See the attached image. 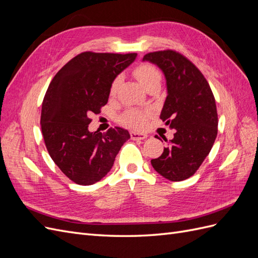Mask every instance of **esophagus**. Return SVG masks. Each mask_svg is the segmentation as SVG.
I'll return each instance as SVG.
<instances>
[{
  "label": "esophagus",
  "mask_w": 258,
  "mask_h": 258,
  "mask_svg": "<svg viewBox=\"0 0 258 258\" xmlns=\"http://www.w3.org/2000/svg\"><path fill=\"white\" fill-rule=\"evenodd\" d=\"M130 137L132 140H144L147 138V135L145 134H138V132H130Z\"/></svg>",
  "instance_id": "34e87169"
}]
</instances>
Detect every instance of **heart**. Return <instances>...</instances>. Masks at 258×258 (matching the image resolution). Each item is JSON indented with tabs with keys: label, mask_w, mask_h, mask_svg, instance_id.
Masks as SVG:
<instances>
[{
	"label": "heart",
	"mask_w": 258,
	"mask_h": 258,
	"mask_svg": "<svg viewBox=\"0 0 258 258\" xmlns=\"http://www.w3.org/2000/svg\"><path fill=\"white\" fill-rule=\"evenodd\" d=\"M134 75L143 87L146 89L148 86L155 82H160L161 74L159 70L150 64V63H141L134 69ZM120 83V77H116L111 85V95H115L117 88ZM150 111H141L138 108H130L126 111L121 116V122L130 128L141 129L145 126V123L150 117Z\"/></svg>",
	"instance_id": "heart-1"
}]
</instances>
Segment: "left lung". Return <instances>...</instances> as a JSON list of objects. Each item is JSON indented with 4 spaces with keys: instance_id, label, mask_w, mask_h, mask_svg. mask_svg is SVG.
Returning a JSON list of instances; mask_svg holds the SVG:
<instances>
[{
    "instance_id": "1",
    "label": "left lung",
    "mask_w": 258,
    "mask_h": 258,
    "mask_svg": "<svg viewBox=\"0 0 258 258\" xmlns=\"http://www.w3.org/2000/svg\"><path fill=\"white\" fill-rule=\"evenodd\" d=\"M143 61L165 74L168 95L160 118L175 130L161 156L151 163L169 181H183L195 174L214 144L218 124L215 99L205 76L183 54L155 51L146 53Z\"/></svg>"
}]
</instances>
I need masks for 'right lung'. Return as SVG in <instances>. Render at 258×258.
I'll list each match as a JSON object with an SVG mask.
<instances>
[{"mask_svg":"<svg viewBox=\"0 0 258 258\" xmlns=\"http://www.w3.org/2000/svg\"><path fill=\"white\" fill-rule=\"evenodd\" d=\"M137 53L85 51L54 75L42 104L41 127L46 148L58 168L71 181L91 185L103 178L116 155L130 139L119 127L106 134L90 132L92 113L107 103L111 85Z\"/></svg>","mask_w":258,"mask_h":258,"instance_id":"obj_1","label":"right lung"}]
</instances>
